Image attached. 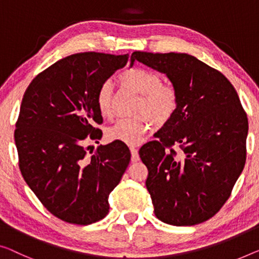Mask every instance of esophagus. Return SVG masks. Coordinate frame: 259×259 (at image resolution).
Masks as SVG:
<instances>
[{
	"instance_id": "34e87169",
	"label": "esophagus",
	"mask_w": 259,
	"mask_h": 259,
	"mask_svg": "<svg viewBox=\"0 0 259 259\" xmlns=\"http://www.w3.org/2000/svg\"><path fill=\"white\" fill-rule=\"evenodd\" d=\"M130 152H131V161L136 163V161L140 160V154H138L137 149L130 148Z\"/></svg>"
}]
</instances>
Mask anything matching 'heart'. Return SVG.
Wrapping results in <instances>:
<instances>
[{
	"label": "heart",
	"mask_w": 259,
	"mask_h": 259,
	"mask_svg": "<svg viewBox=\"0 0 259 259\" xmlns=\"http://www.w3.org/2000/svg\"><path fill=\"white\" fill-rule=\"evenodd\" d=\"M123 86L129 87L140 94L135 111L138 116L121 118L107 130L109 141H119L128 145H137L143 141L150 128V121L154 126H163L178 109L179 94L175 84L163 82L159 73L150 68L134 66L125 68L118 74ZM99 113L103 117L113 114V86L110 81H103L95 95Z\"/></svg>",
	"instance_id": "obj_1"
}]
</instances>
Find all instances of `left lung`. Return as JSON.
Here are the masks:
<instances>
[{
    "instance_id": "obj_1",
    "label": "left lung",
    "mask_w": 259,
    "mask_h": 259,
    "mask_svg": "<svg viewBox=\"0 0 259 259\" xmlns=\"http://www.w3.org/2000/svg\"><path fill=\"white\" fill-rule=\"evenodd\" d=\"M135 60L165 73L179 94L158 141L140 150L154 214L167 225H199L221 209L244 168L246 113L230 81L195 57L136 51Z\"/></svg>"
}]
</instances>
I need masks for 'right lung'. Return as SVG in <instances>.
Wrapping results in <instances>:
<instances>
[{
    "instance_id": "obj_1",
    "label": "right lung",
    "mask_w": 259,
    "mask_h": 259,
    "mask_svg": "<svg viewBox=\"0 0 259 259\" xmlns=\"http://www.w3.org/2000/svg\"><path fill=\"white\" fill-rule=\"evenodd\" d=\"M128 55L83 52L40 72L23 96L15 129L18 166L25 183L56 218L86 226L109 211L108 196L130 161L122 143L99 145L102 123L95 102L103 81L122 68Z\"/></svg>"
}]
</instances>
